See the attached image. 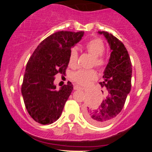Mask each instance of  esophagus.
<instances>
[{"label": "esophagus", "instance_id": "34e87169", "mask_svg": "<svg viewBox=\"0 0 152 152\" xmlns=\"http://www.w3.org/2000/svg\"><path fill=\"white\" fill-rule=\"evenodd\" d=\"M73 89H74L75 90H82V87H80V86H78V85H75L74 86V87H73Z\"/></svg>", "mask_w": 152, "mask_h": 152}]
</instances>
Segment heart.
Wrapping results in <instances>:
<instances>
[{
  "mask_svg": "<svg viewBox=\"0 0 152 152\" xmlns=\"http://www.w3.org/2000/svg\"><path fill=\"white\" fill-rule=\"evenodd\" d=\"M85 48L91 56H93V65L98 68L102 69L107 63V57L105 55V45L103 41L99 38L90 39L86 43ZM78 52L76 49L72 48L70 51L68 59L69 66L75 68L77 66ZM97 78V73L95 70H79L72 76V79L76 83L80 85H86L90 81L95 80Z\"/></svg>",
  "mask_w": 152,
  "mask_h": 152,
  "instance_id": "heart-1",
  "label": "heart"
}]
</instances>
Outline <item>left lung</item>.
I'll return each instance as SVG.
<instances>
[{"label": "left lung", "mask_w": 152, "mask_h": 152, "mask_svg": "<svg viewBox=\"0 0 152 152\" xmlns=\"http://www.w3.org/2000/svg\"><path fill=\"white\" fill-rule=\"evenodd\" d=\"M103 34L110 45V61L104 73L102 87H106L107 96L96 109L85 110V115L90 123L103 126L112 121L121 112L132 87V62L124 43L107 31ZM103 92V91H102Z\"/></svg>", "instance_id": "left-lung-1"}]
</instances>
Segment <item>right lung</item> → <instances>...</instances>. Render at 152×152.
<instances>
[{
	"instance_id": "add662e5",
	"label": "right lung",
	"mask_w": 152,
	"mask_h": 152,
	"mask_svg": "<svg viewBox=\"0 0 152 152\" xmlns=\"http://www.w3.org/2000/svg\"><path fill=\"white\" fill-rule=\"evenodd\" d=\"M84 33L55 32L39 44L27 62L21 93L28 114L37 123L50 124L60 117L73 86L67 82L57 90L54 76L65 74L71 47Z\"/></svg>"
}]
</instances>
